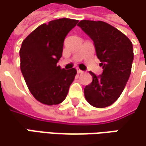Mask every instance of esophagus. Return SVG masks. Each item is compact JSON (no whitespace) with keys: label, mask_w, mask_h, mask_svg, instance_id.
Listing matches in <instances>:
<instances>
[{"label":"esophagus","mask_w":146,"mask_h":146,"mask_svg":"<svg viewBox=\"0 0 146 146\" xmlns=\"http://www.w3.org/2000/svg\"><path fill=\"white\" fill-rule=\"evenodd\" d=\"M77 73H78V74H82V73H84V72H83L82 70H80L79 68H77Z\"/></svg>","instance_id":"1"}]
</instances>
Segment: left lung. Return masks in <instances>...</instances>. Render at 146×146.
<instances>
[{
	"label": "left lung",
	"instance_id": "8db88e82",
	"mask_svg": "<svg viewBox=\"0 0 146 146\" xmlns=\"http://www.w3.org/2000/svg\"><path fill=\"white\" fill-rule=\"evenodd\" d=\"M78 26L94 41L103 67L100 76L89 72L93 81L84 88L85 99L94 107H108L119 99L129 78L134 59L132 42L104 21L83 20Z\"/></svg>",
	"mask_w": 146,
	"mask_h": 146
}]
</instances>
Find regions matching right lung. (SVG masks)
Wrapping results in <instances>:
<instances>
[{
    "label": "right lung",
    "mask_w": 146,
    "mask_h": 146,
    "mask_svg": "<svg viewBox=\"0 0 146 146\" xmlns=\"http://www.w3.org/2000/svg\"><path fill=\"white\" fill-rule=\"evenodd\" d=\"M78 22L61 18L42 24L21 43V71L31 94L43 104H61L77 74L75 68L65 70L57 63L65 36Z\"/></svg>",
    "instance_id": "1"
}]
</instances>
